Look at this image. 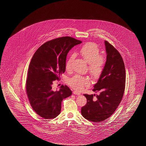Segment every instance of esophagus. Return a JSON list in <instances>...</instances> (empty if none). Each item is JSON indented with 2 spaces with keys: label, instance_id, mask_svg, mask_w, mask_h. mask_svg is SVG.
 <instances>
[{
  "label": "esophagus",
  "instance_id": "esophagus-1",
  "mask_svg": "<svg viewBox=\"0 0 146 146\" xmlns=\"http://www.w3.org/2000/svg\"><path fill=\"white\" fill-rule=\"evenodd\" d=\"M73 94H74V95H80V92H79V91H73Z\"/></svg>",
  "mask_w": 146,
  "mask_h": 146
}]
</instances>
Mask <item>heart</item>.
Returning <instances> with one entry per match:
<instances>
[{
    "label": "heart",
    "instance_id": "b5f03b06",
    "mask_svg": "<svg viewBox=\"0 0 146 146\" xmlns=\"http://www.w3.org/2000/svg\"><path fill=\"white\" fill-rule=\"evenodd\" d=\"M100 49L97 44L89 42L84 44L79 50V54L84 59L89 63V69L91 73L94 76H99L104 70L106 62L105 56L100 54ZM75 58V55L72 54L70 55L66 62V68L70 70L72 68V64ZM68 83L70 86L76 90H83L85 87L90 85V79L85 76L79 74L70 78Z\"/></svg>",
    "mask_w": 146,
    "mask_h": 146
}]
</instances>
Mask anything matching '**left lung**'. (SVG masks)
<instances>
[{
    "instance_id": "8db88e82",
    "label": "left lung",
    "mask_w": 146,
    "mask_h": 146,
    "mask_svg": "<svg viewBox=\"0 0 146 146\" xmlns=\"http://www.w3.org/2000/svg\"><path fill=\"white\" fill-rule=\"evenodd\" d=\"M107 53L104 70L92 91L99 95L84 94L87 102L82 108L84 118L92 122H100L110 117L121 102L125 90V65L118 50L104 42ZM95 96L96 97L94 98Z\"/></svg>"
}]
</instances>
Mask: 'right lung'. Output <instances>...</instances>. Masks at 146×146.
I'll return each instance as SVG.
<instances>
[{"mask_svg":"<svg viewBox=\"0 0 146 146\" xmlns=\"http://www.w3.org/2000/svg\"><path fill=\"white\" fill-rule=\"evenodd\" d=\"M82 42L63 36L46 42L33 56L29 66L26 89L28 100L35 112L44 119L58 116L64 98L72 92L62 85L59 91L52 89L53 82L60 79L65 72L67 55L74 46Z\"/></svg>","mask_w":146,"mask_h":146,"instance_id":"add662e5","label":"right lung"}]
</instances>
